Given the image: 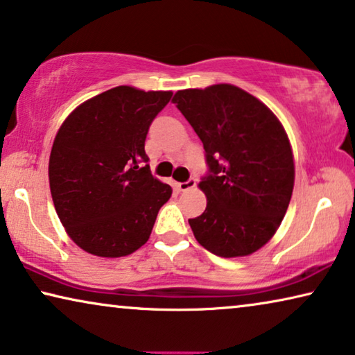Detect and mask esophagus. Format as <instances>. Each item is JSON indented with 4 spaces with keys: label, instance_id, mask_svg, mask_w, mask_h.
Listing matches in <instances>:
<instances>
[{
    "label": "esophagus",
    "instance_id": "esophagus-1",
    "mask_svg": "<svg viewBox=\"0 0 355 355\" xmlns=\"http://www.w3.org/2000/svg\"><path fill=\"white\" fill-rule=\"evenodd\" d=\"M196 183H198V180H196L194 177H191V178H188L187 182L177 183V187H178L180 191H188V189H191V188L196 187Z\"/></svg>",
    "mask_w": 355,
    "mask_h": 355
}]
</instances>
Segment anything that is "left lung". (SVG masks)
<instances>
[{
    "instance_id": "8db88e82",
    "label": "left lung",
    "mask_w": 355,
    "mask_h": 355,
    "mask_svg": "<svg viewBox=\"0 0 355 355\" xmlns=\"http://www.w3.org/2000/svg\"><path fill=\"white\" fill-rule=\"evenodd\" d=\"M172 102L202 141L204 214L188 220L214 255L245 257L274 236L295 183L292 146L266 105L232 84L184 89Z\"/></svg>"
}]
</instances>
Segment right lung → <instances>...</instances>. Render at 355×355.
I'll return each instance as SVG.
<instances>
[{
  "mask_svg": "<svg viewBox=\"0 0 355 355\" xmlns=\"http://www.w3.org/2000/svg\"><path fill=\"white\" fill-rule=\"evenodd\" d=\"M171 91L118 86L63 121L49 157L57 215L73 242L97 257L134 253L150 239L172 188L151 175L148 129Z\"/></svg>",
  "mask_w": 355,
  "mask_h": 355,
  "instance_id": "obj_1",
  "label": "right lung"
}]
</instances>
